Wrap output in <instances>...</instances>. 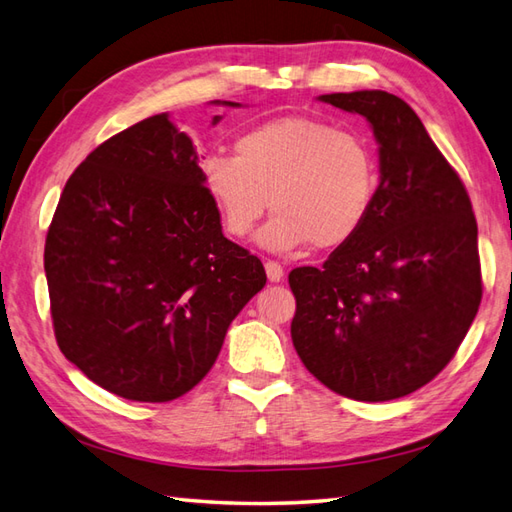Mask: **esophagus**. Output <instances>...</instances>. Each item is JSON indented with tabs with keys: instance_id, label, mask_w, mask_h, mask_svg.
Here are the masks:
<instances>
[{
	"instance_id": "34e87169",
	"label": "esophagus",
	"mask_w": 512,
	"mask_h": 512,
	"mask_svg": "<svg viewBox=\"0 0 512 512\" xmlns=\"http://www.w3.org/2000/svg\"><path fill=\"white\" fill-rule=\"evenodd\" d=\"M265 271H267L269 282H280L282 276H285V271H282L280 263H276V260H267V263H265Z\"/></svg>"
}]
</instances>
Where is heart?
<instances>
[{
	"mask_svg": "<svg viewBox=\"0 0 512 512\" xmlns=\"http://www.w3.org/2000/svg\"><path fill=\"white\" fill-rule=\"evenodd\" d=\"M236 155L210 153L201 162L223 230L252 234L267 206L274 217L258 241L274 252L348 245L372 217L379 162L359 135L313 118H280L245 131Z\"/></svg>",
	"mask_w": 512,
	"mask_h": 512,
	"instance_id": "obj_1",
	"label": "heart"
}]
</instances>
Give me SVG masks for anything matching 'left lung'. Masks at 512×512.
<instances>
[{
    "label": "left lung",
    "instance_id": "1",
    "mask_svg": "<svg viewBox=\"0 0 512 512\" xmlns=\"http://www.w3.org/2000/svg\"><path fill=\"white\" fill-rule=\"evenodd\" d=\"M320 100L372 124L381 181L366 227L320 269L289 274L291 339L328 390L401 399L440 374L480 309L478 223L460 175L405 100L379 89Z\"/></svg>",
    "mask_w": 512,
    "mask_h": 512
}]
</instances>
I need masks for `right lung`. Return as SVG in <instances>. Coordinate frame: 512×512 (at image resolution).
<instances>
[{"label": "right lung", "mask_w": 512, "mask_h": 512, "mask_svg": "<svg viewBox=\"0 0 512 512\" xmlns=\"http://www.w3.org/2000/svg\"><path fill=\"white\" fill-rule=\"evenodd\" d=\"M43 265L63 355L140 403L195 388L267 282L263 263L223 236L195 146L166 113L116 133L74 170Z\"/></svg>", "instance_id": "add662e5"}]
</instances>
